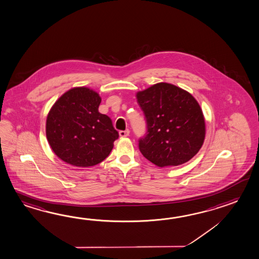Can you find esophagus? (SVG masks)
<instances>
[{
  "mask_svg": "<svg viewBox=\"0 0 259 259\" xmlns=\"http://www.w3.org/2000/svg\"><path fill=\"white\" fill-rule=\"evenodd\" d=\"M129 134H130V131H129V130L120 131V132H119V135H120V137H121V138H126V137L129 136Z\"/></svg>",
  "mask_w": 259,
  "mask_h": 259,
  "instance_id": "esophagus-1",
  "label": "esophagus"
}]
</instances>
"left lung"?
<instances>
[{"instance_id": "obj_1", "label": "left lung", "mask_w": 259, "mask_h": 259, "mask_svg": "<svg viewBox=\"0 0 259 259\" xmlns=\"http://www.w3.org/2000/svg\"><path fill=\"white\" fill-rule=\"evenodd\" d=\"M136 96L148 124V134L139 140L146 159L159 167L177 166L198 153L205 138V120L190 93L158 82Z\"/></svg>"}]
</instances>
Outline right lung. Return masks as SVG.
<instances>
[{
  "instance_id": "1",
  "label": "right lung",
  "mask_w": 259,
  "mask_h": 259,
  "mask_svg": "<svg viewBox=\"0 0 259 259\" xmlns=\"http://www.w3.org/2000/svg\"><path fill=\"white\" fill-rule=\"evenodd\" d=\"M101 98L87 87H73L54 103L46 118V138L60 160L75 167L104 161L119 134L109 116L101 114Z\"/></svg>"
}]
</instances>
